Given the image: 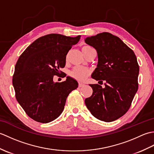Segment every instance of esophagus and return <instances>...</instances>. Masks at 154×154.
<instances>
[{
	"instance_id": "34e87169",
	"label": "esophagus",
	"mask_w": 154,
	"mask_h": 154,
	"mask_svg": "<svg viewBox=\"0 0 154 154\" xmlns=\"http://www.w3.org/2000/svg\"><path fill=\"white\" fill-rule=\"evenodd\" d=\"M83 86H85V84L81 83H79V87H83Z\"/></svg>"
}]
</instances>
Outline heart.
<instances>
[{"label":"heart","instance_id":"b5f03b06","mask_svg":"<svg viewBox=\"0 0 154 154\" xmlns=\"http://www.w3.org/2000/svg\"><path fill=\"white\" fill-rule=\"evenodd\" d=\"M90 48H92L89 46V45H85V46H83L82 48V51L83 54H85V52H87V51L89 50ZM90 74V69L82 67H75L70 72V76L72 78H73L74 79L79 81H84L88 77V76H89Z\"/></svg>","mask_w":154,"mask_h":154}]
</instances>
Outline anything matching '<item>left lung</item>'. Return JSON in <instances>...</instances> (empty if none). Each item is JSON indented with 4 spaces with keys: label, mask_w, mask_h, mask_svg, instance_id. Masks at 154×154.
Returning <instances> with one entry per match:
<instances>
[{
    "label": "left lung",
    "mask_w": 154,
    "mask_h": 154,
    "mask_svg": "<svg viewBox=\"0 0 154 154\" xmlns=\"http://www.w3.org/2000/svg\"><path fill=\"white\" fill-rule=\"evenodd\" d=\"M86 44L96 49L97 67L92 78L105 81L104 87L90 85L93 94L85 100L91 113L100 120L112 122L125 114L138 89L139 65L134 52L109 32L88 37Z\"/></svg>",
    "instance_id": "left-lung-1"
}]
</instances>
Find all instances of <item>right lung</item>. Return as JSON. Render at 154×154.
<instances>
[{
    "instance_id": "right-lung-1",
    "label": "right lung",
    "mask_w": 154,
    "mask_h": 154,
    "mask_svg": "<svg viewBox=\"0 0 154 154\" xmlns=\"http://www.w3.org/2000/svg\"><path fill=\"white\" fill-rule=\"evenodd\" d=\"M80 38L45 35L29 45L16 62L12 77L16 99L36 122L48 123L60 116L67 97L78 87L77 81L70 77L61 83L53 79L62 74L60 69L65 67L68 51Z\"/></svg>"
}]
</instances>
